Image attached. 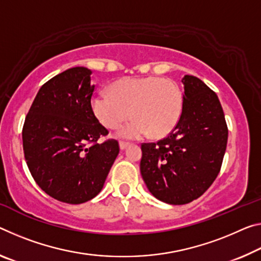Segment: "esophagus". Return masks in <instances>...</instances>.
<instances>
[{"label": "esophagus", "mask_w": 261, "mask_h": 261, "mask_svg": "<svg viewBox=\"0 0 261 261\" xmlns=\"http://www.w3.org/2000/svg\"><path fill=\"white\" fill-rule=\"evenodd\" d=\"M129 145H130V143H127V142H123V140L119 142V147H121V150H125V148Z\"/></svg>", "instance_id": "1"}]
</instances>
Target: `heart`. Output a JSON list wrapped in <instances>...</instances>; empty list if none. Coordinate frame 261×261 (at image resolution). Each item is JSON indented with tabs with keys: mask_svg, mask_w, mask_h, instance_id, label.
Returning a JSON list of instances; mask_svg holds the SVG:
<instances>
[{
	"mask_svg": "<svg viewBox=\"0 0 261 261\" xmlns=\"http://www.w3.org/2000/svg\"><path fill=\"white\" fill-rule=\"evenodd\" d=\"M110 92L94 94L92 109L108 129H117L130 116L135 117L119 131L124 138L148 134L164 137L174 129L182 114V90L169 79L124 77L111 85Z\"/></svg>",
	"mask_w": 261,
	"mask_h": 261,
	"instance_id": "1",
	"label": "heart"
}]
</instances>
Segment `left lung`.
Returning <instances> with one entry per match:
<instances>
[{"label":"left lung","mask_w":261,"mask_h":261,"mask_svg":"<svg viewBox=\"0 0 261 261\" xmlns=\"http://www.w3.org/2000/svg\"><path fill=\"white\" fill-rule=\"evenodd\" d=\"M184 108L176 126L156 143L142 144L140 173L148 190L169 204L200 197L221 171L227 125L216 93L185 75Z\"/></svg>","instance_id":"obj_1"}]
</instances>
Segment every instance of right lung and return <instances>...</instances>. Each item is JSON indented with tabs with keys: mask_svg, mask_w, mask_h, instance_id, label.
I'll return each instance as SVG.
<instances>
[{
	"mask_svg": "<svg viewBox=\"0 0 261 261\" xmlns=\"http://www.w3.org/2000/svg\"><path fill=\"white\" fill-rule=\"evenodd\" d=\"M92 71L73 67L41 86L23 125V150L36 184L56 200L80 204L103 188L118 155L116 139L92 109Z\"/></svg>",
	"mask_w": 261,
	"mask_h": 261,
	"instance_id": "add662e5",
	"label": "right lung"
}]
</instances>
